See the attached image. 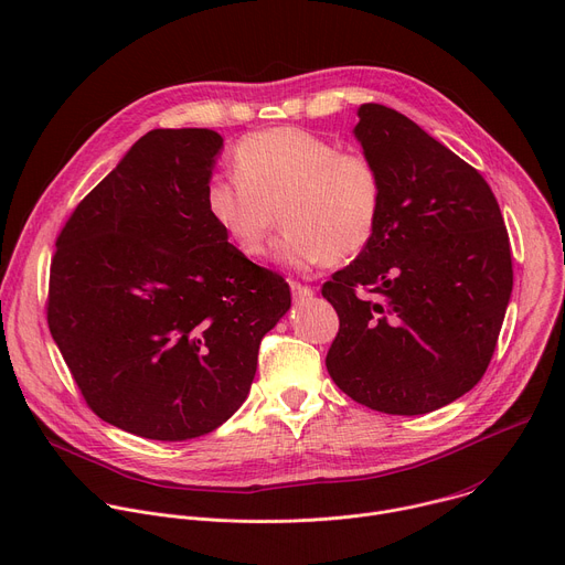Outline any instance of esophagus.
<instances>
[{"mask_svg":"<svg viewBox=\"0 0 565 565\" xmlns=\"http://www.w3.org/2000/svg\"><path fill=\"white\" fill-rule=\"evenodd\" d=\"M289 287H291V294H294V298H296V300H308V298H312V296H315V289H312V287H308V285L289 282Z\"/></svg>","mask_w":565,"mask_h":565,"instance_id":"obj_1","label":"esophagus"}]
</instances>
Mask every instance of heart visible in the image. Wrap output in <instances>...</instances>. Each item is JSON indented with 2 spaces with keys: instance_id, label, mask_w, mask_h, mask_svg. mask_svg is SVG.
<instances>
[{
  "instance_id": "obj_1",
  "label": "heart",
  "mask_w": 565,
  "mask_h": 565,
  "mask_svg": "<svg viewBox=\"0 0 565 565\" xmlns=\"http://www.w3.org/2000/svg\"><path fill=\"white\" fill-rule=\"evenodd\" d=\"M235 169L207 181L203 205L242 255H265L278 207L276 259L289 269L343 263L371 244L384 185L369 156L300 128H269L237 145Z\"/></svg>"
}]
</instances>
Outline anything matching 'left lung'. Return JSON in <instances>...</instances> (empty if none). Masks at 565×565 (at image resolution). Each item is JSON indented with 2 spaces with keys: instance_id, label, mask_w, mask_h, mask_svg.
<instances>
[{
  "instance_id": "1",
  "label": "left lung",
  "mask_w": 565,
  "mask_h": 565,
  "mask_svg": "<svg viewBox=\"0 0 565 565\" xmlns=\"http://www.w3.org/2000/svg\"><path fill=\"white\" fill-rule=\"evenodd\" d=\"M355 138L384 196L371 244L321 289L339 315L326 366L375 412L439 409L482 380L513 287L509 235L482 173L394 108Z\"/></svg>"
}]
</instances>
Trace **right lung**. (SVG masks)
I'll list each match as a JSON object with an SVG mask.
<instances>
[{"instance_id": "1", "label": "right lung", "mask_w": 565, "mask_h": 565, "mask_svg": "<svg viewBox=\"0 0 565 565\" xmlns=\"http://www.w3.org/2000/svg\"><path fill=\"white\" fill-rule=\"evenodd\" d=\"M224 138L156 128L56 239L47 321L85 403L153 441H188L246 401L289 285L253 265L203 205Z\"/></svg>"}]
</instances>
